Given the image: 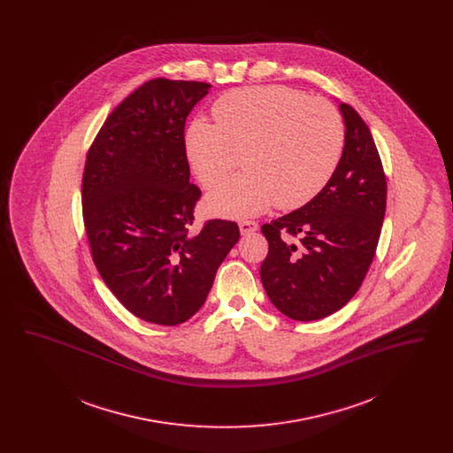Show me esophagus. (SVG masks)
Here are the masks:
<instances>
[{
  "instance_id": "obj_1",
  "label": "esophagus",
  "mask_w": 453,
  "mask_h": 453,
  "mask_svg": "<svg viewBox=\"0 0 453 453\" xmlns=\"http://www.w3.org/2000/svg\"><path fill=\"white\" fill-rule=\"evenodd\" d=\"M239 231H241L242 236L257 233L258 231V224L253 222V220H242V222H239Z\"/></svg>"
}]
</instances>
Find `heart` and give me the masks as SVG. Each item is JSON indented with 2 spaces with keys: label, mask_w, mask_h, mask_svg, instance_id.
Returning a JSON list of instances; mask_svg holds the SVG:
<instances>
[{
  "label": "heart",
  "mask_w": 453,
  "mask_h": 453,
  "mask_svg": "<svg viewBox=\"0 0 453 453\" xmlns=\"http://www.w3.org/2000/svg\"><path fill=\"white\" fill-rule=\"evenodd\" d=\"M216 124L194 120L185 150L205 188L219 185L236 168L244 173L205 198L217 217L258 216L277 203L297 209L321 192L343 150L338 111L319 98L287 87L241 88L214 104Z\"/></svg>",
  "instance_id": "1"
}]
</instances>
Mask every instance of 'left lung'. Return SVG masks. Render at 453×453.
<instances>
[{
  "mask_svg": "<svg viewBox=\"0 0 453 453\" xmlns=\"http://www.w3.org/2000/svg\"><path fill=\"white\" fill-rule=\"evenodd\" d=\"M345 148L323 190L301 209L263 224L268 255L259 277L272 303L294 321H318L360 288L386 216L388 185L364 119L340 102ZM281 232L301 235L285 242Z\"/></svg>",
  "mask_w": 453,
  "mask_h": 453,
  "instance_id": "8db88e82",
  "label": "left lung"
}]
</instances>
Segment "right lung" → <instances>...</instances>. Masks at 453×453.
Listing matches in <instances>:
<instances>
[{"instance_id":"right-lung-1","label":"right lung","mask_w":453,"mask_h":453,"mask_svg":"<svg viewBox=\"0 0 453 453\" xmlns=\"http://www.w3.org/2000/svg\"><path fill=\"white\" fill-rule=\"evenodd\" d=\"M211 88L144 83L108 115L88 151L81 198L91 257L111 294L148 323L190 319L239 239L236 222L220 219L188 233L200 190L190 183L185 122Z\"/></svg>"}]
</instances>
